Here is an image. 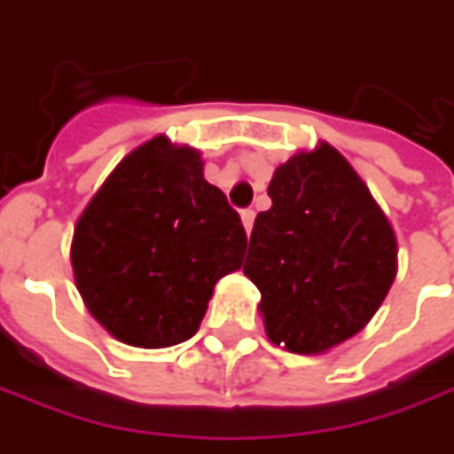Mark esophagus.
Listing matches in <instances>:
<instances>
[{
    "label": "esophagus",
    "instance_id": "1",
    "mask_svg": "<svg viewBox=\"0 0 454 454\" xmlns=\"http://www.w3.org/2000/svg\"><path fill=\"white\" fill-rule=\"evenodd\" d=\"M239 217H242V224H245V230L250 232V230H253V224H254V212H253V209H242V215H239Z\"/></svg>",
    "mask_w": 454,
    "mask_h": 454
}]
</instances>
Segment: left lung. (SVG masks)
Returning a JSON list of instances; mask_svg holds the SVG:
<instances>
[{
	"instance_id": "left-lung-1",
	"label": "left lung",
	"mask_w": 454,
	"mask_h": 454,
	"mask_svg": "<svg viewBox=\"0 0 454 454\" xmlns=\"http://www.w3.org/2000/svg\"><path fill=\"white\" fill-rule=\"evenodd\" d=\"M272 207L254 219L242 272L262 301L268 339L321 354L372 321L396 275V239L369 186L321 144L275 168Z\"/></svg>"
}]
</instances>
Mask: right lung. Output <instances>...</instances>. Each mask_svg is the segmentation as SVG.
I'll use <instances>...</instances> for the list:
<instances>
[{
	"instance_id": "1",
	"label": "right lung",
	"mask_w": 454,
	"mask_h": 454,
	"mask_svg": "<svg viewBox=\"0 0 454 454\" xmlns=\"http://www.w3.org/2000/svg\"><path fill=\"white\" fill-rule=\"evenodd\" d=\"M201 171L197 151L156 136L115 166L75 224V286L123 343L192 339L215 283L242 268L245 227Z\"/></svg>"
}]
</instances>
